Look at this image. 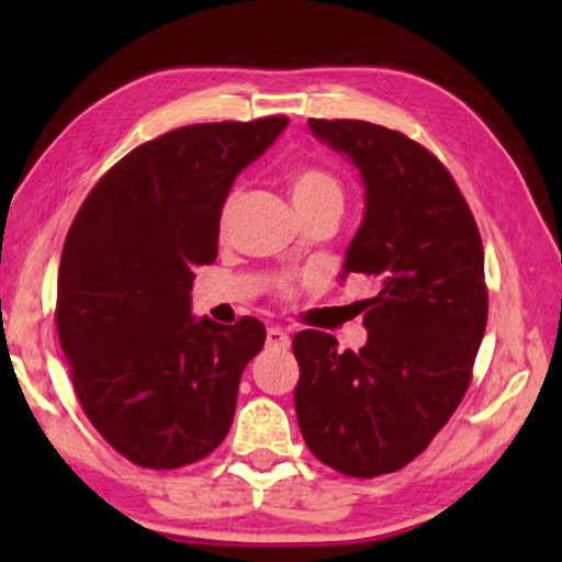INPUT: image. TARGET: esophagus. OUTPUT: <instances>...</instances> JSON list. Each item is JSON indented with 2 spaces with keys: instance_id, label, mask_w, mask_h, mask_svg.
<instances>
[{
  "instance_id": "34e87169",
  "label": "esophagus",
  "mask_w": 562,
  "mask_h": 562,
  "mask_svg": "<svg viewBox=\"0 0 562 562\" xmlns=\"http://www.w3.org/2000/svg\"><path fill=\"white\" fill-rule=\"evenodd\" d=\"M268 345L274 347V349H288L290 347L288 331H282L280 327H270L268 329Z\"/></svg>"
}]
</instances>
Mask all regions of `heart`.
Masks as SVG:
<instances>
[{"instance_id":"heart-1","label":"heart","mask_w":562,"mask_h":562,"mask_svg":"<svg viewBox=\"0 0 562 562\" xmlns=\"http://www.w3.org/2000/svg\"><path fill=\"white\" fill-rule=\"evenodd\" d=\"M288 186H290V195H292L294 207H297V213H307L325 205L341 207V201H345L339 180L331 176L329 170L317 168V166L294 168L288 178ZM233 203H235V193L227 195V201L223 205V225L227 221V213H231Z\"/></svg>"}]
</instances>
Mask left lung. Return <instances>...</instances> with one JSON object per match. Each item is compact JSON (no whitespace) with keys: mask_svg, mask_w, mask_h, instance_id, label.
Masks as SVG:
<instances>
[{"mask_svg":"<svg viewBox=\"0 0 562 562\" xmlns=\"http://www.w3.org/2000/svg\"><path fill=\"white\" fill-rule=\"evenodd\" d=\"M364 186V221L339 278L361 272L379 292L361 302L367 345L302 329L292 339L302 439L322 463L374 479L414 461L471 384L488 319L479 227L449 170L404 133L355 119H310Z\"/></svg>","mask_w":562,"mask_h":562,"instance_id":"left-lung-1","label":"left lung"}]
</instances>
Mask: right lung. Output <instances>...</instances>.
I'll list each match as a JSON object with an SVG mask.
<instances>
[{"instance_id":"add662e5","label":"right lung","mask_w":562,"mask_h":562,"mask_svg":"<svg viewBox=\"0 0 562 562\" xmlns=\"http://www.w3.org/2000/svg\"><path fill=\"white\" fill-rule=\"evenodd\" d=\"M288 121L195 123L133 148L66 235L56 331L74 392L103 439L144 469L201 461L231 431L243 369L268 335L255 317L190 315L193 270L217 258L237 173Z\"/></svg>"}]
</instances>
